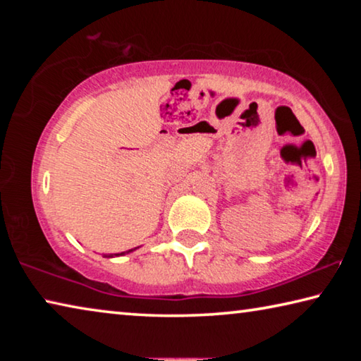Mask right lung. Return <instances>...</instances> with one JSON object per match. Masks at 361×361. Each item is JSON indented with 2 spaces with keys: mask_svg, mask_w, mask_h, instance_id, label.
Listing matches in <instances>:
<instances>
[{
  "mask_svg": "<svg viewBox=\"0 0 361 361\" xmlns=\"http://www.w3.org/2000/svg\"><path fill=\"white\" fill-rule=\"evenodd\" d=\"M137 248H138V247H137ZM137 248L127 250V252H122V253H111V255H103V256H105V258H114V256H124V255H127V253H132V252H135Z\"/></svg>",
  "mask_w": 361,
  "mask_h": 361,
  "instance_id": "1",
  "label": "right lung"
}]
</instances>
